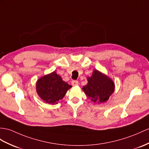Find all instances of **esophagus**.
Here are the masks:
<instances>
[{"label": "esophagus", "instance_id": "obj_1", "mask_svg": "<svg viewBox=\"0 0 149 149\" xmlns=\"http://www.w3.org/2000/svg\"><path fill=\"white\" fill-rule=\"evenodd\" d=\"M71 84L72 86H77L78 85V81L77 80H72L71 81Z\"/></svg>", "mask_w": 149, "mask_h": 149}]
</instances>
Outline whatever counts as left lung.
Returning <instances> with one entry per match:
<instances>
[{
  "label": "left lung",
  "mask_w": 149,
  "mask_h": 149,
  "mask_svg": "<svg viewBox=\"0 0 149 149\" xmlns=\"http://www.w3.org/2000/svg\"><path fill=\"white\" fill-rule=\"evenodd\" d=\"M87 80L88 84L82 89L93 102H106L114 92L113 81L99 71L94 70L92 77L88 78Z\"/></svg>",
  "instance_id": "8db88e82"
}]
</instances>
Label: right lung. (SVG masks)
I'll use <instances>...</instances> for the list:
<instances>
[{"label": "right lung", "instance_id": "obj_1", "mask_svg": "<svg viewBox=\"0 0 149 149\" xmlns=\"http://www.w3.org/2000/svg\"><path fill=\"white\" fill-rule=\"evenodd\" d=\"M71 85L53 72L40 78L37 83V92L41 99L50 104H57L64 97Z\"/></svg>", "mask_w": 149, "mask_h": 149}]
</instances>
